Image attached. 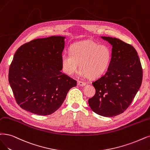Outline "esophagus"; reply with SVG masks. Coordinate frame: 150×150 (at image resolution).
<instances>
[{
	"mask_svg": "<svg viewBox=\"0 0 150 150\" xmlns=\"http://www.w3.org/2000/svg\"><path fill=\"white\" fill-rule=\"evenodd\" d=\"M77 84H78V85H79L80 86H84L86 85V83L83 82L81 81H78V82H77Z\"/></svg>",
	"mask_w": 150,
	"mask_h": 150,
	"instance_id": "esophagus-1",
	"label": "esophagus"
}]
</instances>
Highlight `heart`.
<instances>
[{
	"label": "heart",
	"instance_id": "1",
	"mask_svg": "<svg viewBox=\"0 0 150 150\" xmlns=\"http://www.w3.org/2000/svg\"><path fill=\"white\" fill-rule=\"evenodd\" d=\"M112 54L109 47L92 41H83L72 45L70 54H64L61 57L63 71L69 75L81 70L79 75L95 79L103 75L108 68Z\"/></svg>",
	"mask_w": 150,
	"mask_h": 150
}]
</instances>
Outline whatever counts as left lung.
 <instances>
[{"mask_svg":"<svg viewBox=\"0 0 150 150\" xmlns=\"http://www.w3.org/2000/svg\"><path fill=\"white\" fill-rule=\"evenodd\" d=\"M101 38L112 46V57L106 74L92 83L96 93L88 104L97 114L113 117L130 106L141 86L143 71L138 53L130 44L115 38Z\"/></svg>","mask_w":150,"mask_h":150,"instance_id":"obj_1","label":"left lung"}]
</instances>
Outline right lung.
Instances as JSON below:
<instances>
[{
  "mask_svg": "<svg viewBox=\"0 0 150 150\" xmlns=\"http://www.w3.org/2000/svg\"><path fill=\"white\" fill-rule=\"evenodd\" d=\"M65 36L39 38L16 51L9 69L8 81L16 101L27 111L52 114L61 106L76 81L62 72L61 57Z\"/></svg>",
  "mask_w": 150,
  "mask_h": 150,
  "instance_id": "add662e5",
  "label": "right lung"
}]
</instances>
